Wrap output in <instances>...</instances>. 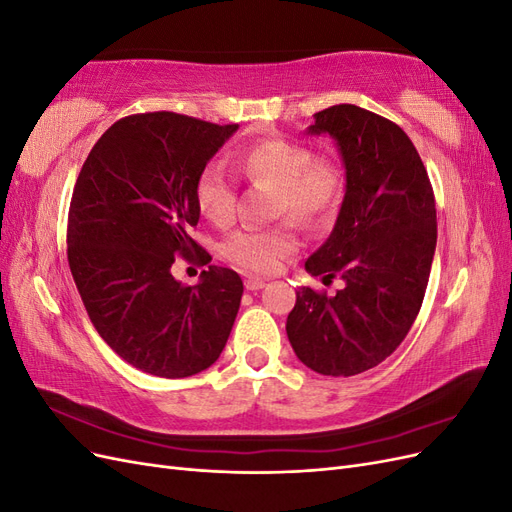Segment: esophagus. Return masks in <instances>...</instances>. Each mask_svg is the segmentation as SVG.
<instances>
[{
  "label": "esophagus",
  "instance_id": "34e87169",
  "mask_svg": "<svg viewBox=\"0 0 512 512\" xmlns=\"http://www.w3.org/2000/svg\"><path fill=\"white\" fill-rule=\"evenodd\" d=\"M265 284H267V280H262V277H254V275L245 277V288L247 290H260V288H265Z\"/></svg>",
  "mask_w": 512,
  "mask_h": 512
}]
</instances>
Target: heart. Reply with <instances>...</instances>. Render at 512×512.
<instances>
[{
    "label": "heart",
    "instance_id": "heart-1",
    "mask_svg": "<svg viewBox=\"0 0 512 512\" xmlns=\"http://www.w3.org/2000/svg\"><path fill=\"white\" fill-rule=\"evenodd\" d=\"M254 183L275 185L273 215L290 213L303 224H320L335 213L344 196V170L333 158L314 156L307 145L286 138H265L241 149L232 160ZM196 205L215 226L237 218V188L220 162H209L194 185ZM299 250V235L290 220L269 228H243L224 241V256L237 267L273 273Z\"/></svg>",
    "mask_w": 512,
    "mask_h": 512
}]
</instances>
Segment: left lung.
<instances>
[{
	"label": "left lung",
	"mask_w": 512,
	"mask_h": 512,
	"mask_svg": "<svg viewBox=\"0 0 512 512\" xmlns=\"http://www.w3.org/2000/svg\"><path fill=\"white\" fill-rule=\"evenodd\" d=\"M307 134L335 138L346 194L329 239L305 269L339 277L335 297L297 292L286 320L299 361L322 376H356L404 342L436 252V200L421 156L397 123L354 104L314 115Z\"/></svg>",
	"instance_id": "left-lung-1"
}]
</instances>
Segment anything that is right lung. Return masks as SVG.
Returning a JSON list of instances; mask_svg holds the SVG:
<instances>
[{
	"label": "right lung",
	"instance_id": "1",
	"mask_svg": "<svg viewBox=\"0 0 512 512\" xmlns=\"http://www.w3.org/2000/svg\"><path fill=\"white\" fill-rule=\"evenodd\" d=\"M168 111L115 121L76 179L68 262L91 324L132 367L188 378L211 367L235 324L243 282L211 265L196 286L177 282V256L207 265L192 237L200 170L237 132Z\"/></svg>",
	"mask_w": 512,
	"mask_h": 512
}]
</instances>
